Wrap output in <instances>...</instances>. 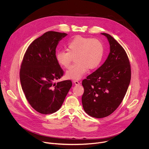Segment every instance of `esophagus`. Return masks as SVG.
Returning <instances> with one entry per match:
<instances>
[{
	"label": "esophagus",
	"mask_w": 149,
	"mask_h": 149,
	"mask_svg": "<svg viewBox=\"0 0 149 149\" xmlns=\"http://www.w3.org/2000/svg\"><path fill=\"white\" fill-rule=\"evenodd\" d=\"M74 83L76 85V86H78V85H79V81H77V80H74Z\"/></svg>",
	"instance_id": "esophagus-1"
}]
</instances>
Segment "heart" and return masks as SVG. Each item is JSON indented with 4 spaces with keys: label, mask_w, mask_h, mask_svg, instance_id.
Listing matches in <instances>:
<instances>
[{
    "label": "heart",
    "mask_w": 149,
    "mask_h": 149,
    "mask_svg": "<svg viewBox=\"0 0 149 149\" xmlns=\"http://www.w3.org/2000/svg\"><path fill=\"white\" fill-rule=\"evenodd\" d=\"M65 47L67 51H58L55 58L61 67L67 68L75 56V63L66 72L65 76L68 79H79L88 69L97 68L102 59L104 47L97 39L77 36L68 41Z\"/></svg>",
    "instance_id": "obj_1"
}]
</instances>
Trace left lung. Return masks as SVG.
<instances>
[{
  "label": "left lung",
  "instance_id": "8db88e82",
  "mask_svg": "<svg viewBox=\"0 0 149 149\" xmlns=\"http://www.w3.org/2000/svg\"><path fill=\"white\" fill-rule=\"evenodd\" d=\"M110 52L103 64L82 81L83 109L89 116L101 118L111 114L121 103L131 79L130 61L124 49L109 34Z\"/></svg>",
  "mask_w": 149,
  "mask_h": 149
}]
</instances>
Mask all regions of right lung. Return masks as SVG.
Here are the masks:
<instances>
[{
	"label": "right lung",
	"mask_w": 149,
	"mask_h": 149,
	"mask_svg": "<svg viewBox=\"0 0 149 149\" xmlns=\"http://www.w3.org/2000/svg\"><path fill=\"white\" fill-rule=\"evenodd\" d=\"M67 35L45 32L28 47L21 63V86L31 107L39 113L49 114L58 111L72 86L71 80L54 83L63 75L56 60V48Z\"/></svg>",
	"instance_id": "1"
}]
</instances>
